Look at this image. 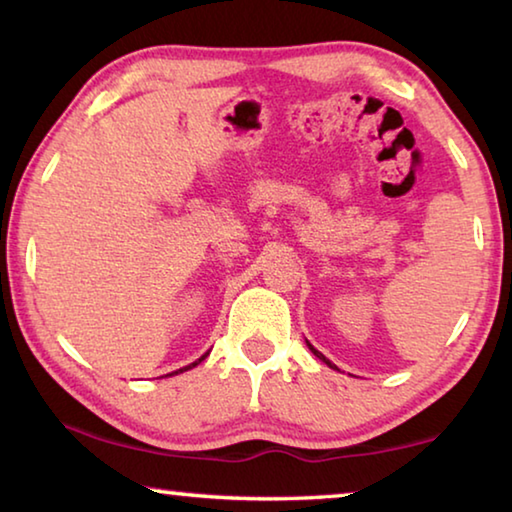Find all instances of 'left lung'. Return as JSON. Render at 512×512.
Listing matches in <instances>:
<instances>
[{
  "instance_id": "1",
  "label": "left lung",
  "mask_w": 512,
  "mask_h": 512,
  "mask_svg": "<svg viewBox=\"0 0 512 512\" xmlns=\"http://www.w3.org/2000/svg\"><path fill=\"white\" fill-rule=\"evenodd\" d=\"M307 345H309V350H311V352H314V354H316V357H318V359H320V361H325V363H327V366H329V368H336V366H334V363H332V361H329V359H327V357H325V354H320V352H318V350H316V348H314V345H311V343H307Z\"/></svg>"
}]
</instances>
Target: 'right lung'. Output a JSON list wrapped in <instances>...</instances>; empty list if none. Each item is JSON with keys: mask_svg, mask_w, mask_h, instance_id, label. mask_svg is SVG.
Returning a JSON list of instances; mask_svg holds the SVG:
<instances>
[{"mask_svg": "<svg viewBox=\"0 0 512 512\" xmlns=\"http://www.w3.org/2000/svg\"><path fill=\"white\" fill-rule=\"evenodd\" d=\"M207 354H210V352H207ZM207 354H203V357L201 359H198V361H194V363H189V366H185V368H180V370H176V372H169V375H178V372H185V370H189V368H194V366H198V363H201L205 357H207Z\"/></svg>", "mask_w": 512, "mask_h": 512, "instance_id": "obj_1", "label": "right lung"}]
</instances>
